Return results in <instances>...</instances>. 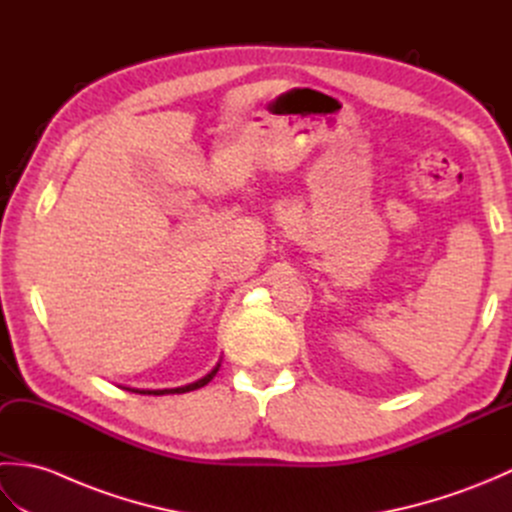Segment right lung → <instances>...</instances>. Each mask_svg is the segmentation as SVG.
<instances>
[{
	"instance_id": "add662e5",
	"label": "right lung",
	"mask_w": 512,
	"mask_h": 512,
	"mask_svg": "<svg viewBox=\"0 0 512 512\" xmlns=\"http://www.w3.org/2000/svg\"><path fill=\"white\" fill-rule=\"evenodd\" d=\"M217 369H220V363H217L209 374H204L202 378L193 380V383L189 385H180V387H167V389H138V387H129V385H121L123 389L127 391H134V394H143V396H169V394H187V391H193V389H200L204 387L206 383H211L213 376L217 374Z\"/></svg>"
}]
</instances>
